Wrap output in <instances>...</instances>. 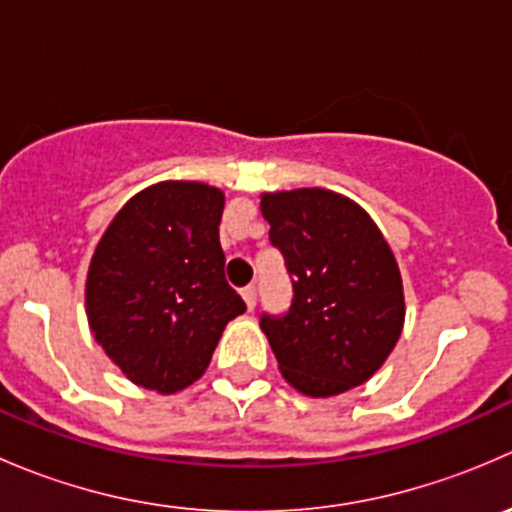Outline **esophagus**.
<instances>
[{
  "instance_id": "1",
  "label": "esophagus",
  "mask_w": 512,
  "mask_h": 512,
  "mask_svg": "<svg viewBox=\"0 0 512 512\" xmlns=\"http://www.w3.org/2000/svg\"><path fill=\"white\" fill-rule=\"evenodd\" d=\"M242 299H245V304H247V312H252V309H255V304H257V289L255 287H245V289H242Z\"/></svg>"
}]
</instances>
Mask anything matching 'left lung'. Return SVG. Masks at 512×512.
<instances>
[{
    "instance_id": "1",
    "label": "left lung",
    "mask_w": 512,
    "mask_h": 512,
    "mask_svg": "<svg viewBox=\"0 0 512 512\" xmlns=\"http://www.w3.org/2000/svg\"><path fill=\"white\" fill-rule=\"evenodd\" d=\"M294 299L260 327L289 386L312 399L366 384L404 332L399 262L371 215L327 188L260 195Z\"/></svg>"
}]
</instances>
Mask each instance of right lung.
<instances>
[{
	"mask_svg": "<svg viewBox=\"0 0 512 512\" xmlns=\"http://www.w3.org/2000/svg\"><path fill=\"white\" fill-rule=\"evenodd\" d=\"M223 208L220 188L163 180L133 195L98 240L84 292L89 329L136 386L188 389L245 312L225 282Z\"/></svg>",
	"mask_w": 512,
	"mask_h": 512,
	"instance_id": "obj_1",
	"label": "right lung"
}]
</instances>
